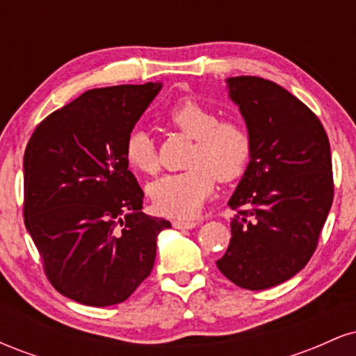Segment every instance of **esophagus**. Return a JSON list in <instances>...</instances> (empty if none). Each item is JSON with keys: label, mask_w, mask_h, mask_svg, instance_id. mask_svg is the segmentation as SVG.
I'll return each mask as SVG.
<instances>
[{"label": "esophagus", "mask_w": 356, "mask_h": 356, "mask_svg": "<svg viewBox=\"0 0 356 356\" xmlns=\"http://www.w3.org/2000/svg\"><path fill=\"white\" fill-rule=\"evenodd\" d=\"M172 226L175 227V229H192V227L197 226V222H194V220L175 219V220H172Z\"/></svg>", "instance_id": "obj_1"}]
</instances>
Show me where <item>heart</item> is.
Masks as SVG:
<instances>
[{"instance_id": "heart-1", "label": "heart", "mask_w": 356, "mask_h": 356, "mask_svg": "<svg viewBox=\"0 0 356 356\" xmlns=\"http://www.w3.org/2000/svg\"><path fill=\"white\" fill-rule=\"evenodd\" d=\"M167 120L187 137L194 138L186 172L167 174L149 186L155 211L170 218H191L202 207L219 182H232L246 170L251 159V136L241 122L219 120L218 112L187 99L172 105ZM127 164L140 174L159 170L154 138L147 130H130L124 144Z\"/></svg>"}]
</instances>
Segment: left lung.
I'll return each mask as SVG.
<instances>
[{
  "label": "left lung",
  "instance_id": "1",
  "mask_svg": "<svg viewBox=\"0 0 356 356\" xmlns=\"http://www.w3.org/2000/svg\"><path fill=\"white\" fill-rule=\"evenodd\" d=\"M251 136V161L229 199L231 241L218 268L244 289L284 283L308 264L333 202L330 142L320 118L259 76L227 79Z\"/></svg>",
  "mask_w": 356,
  "mask_h": 356
}]
</instances>
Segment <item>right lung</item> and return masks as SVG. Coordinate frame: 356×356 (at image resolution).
<instances>
[{
  "instance_id": "right-lung-1",
  "label": "right lung",
  "mask_w": 356,
  "mask_h": 356,
  "mask_svg": "<svg viewBox=\"0 0 356 356\" xmlns=\"http://www.w3.org/2000/svg\"><path fill=\"white\" fill-rule=\"evenodd\" d=\"M161 88L88 90L44 118L24 150V226L53 288L76 303L125 301L170 227L140 211L144 191L124 157L127 136Z\"/></svg>"
}]
</instances>
